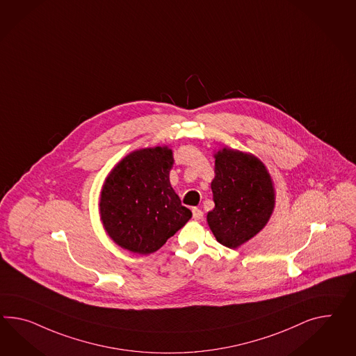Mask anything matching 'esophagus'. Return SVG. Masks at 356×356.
I'll use <instances>...</instances> for the list:
<instances>
[{"label": "esophagus", "mask_w": 356, "mask_h": 356, "mask_svg": "<svg viewBox=\"0 0 356 356\" xmlns=\"http://www.w3.org/2000/svg\"><path fill=\"white\" fill-rule=\"evenodd\" d=\"M192 216H193L195 220H201L202 217H204V213H202V210L199 209V208H193V209H192Z\"/></svg>", "instance_id": "obj_1"}]
</instances>
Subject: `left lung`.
<instances>
[{
  "mask_svg": "<svg viewBox=\"0 0 356 356\" xmlns=\"http://www.w3.org/2000/svg\"><path fill=\"white\" fill-rule=\"evenodd\" d=\"M214 159L216 177L210 187L216 207L207 220L219 244L237 249L271 218L274 182L266 165L252 154L225 147Z\"/></svg>",
  "mask_w": 356,
  "mask_h": 356,
  "instance_id": "8db88e82",
  "label": "left lung"
}]
</instances>
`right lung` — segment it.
<instances>
[{
    "mask_svg": "<svg viewBox=\"0 0 356 356\" xmlns=\"http://www.w3.org/2000/svg\"><path fill=\"white\" fill-rule=\"evenodd\" d=\"M173 149L147 147L113 166L102 186L99 214L115 244L131 253L159 250L191 219L170 184Z\"/></svg>",
    "mask_w": 356,
    "mask_h": 356,
    "instance_id": "1",
    "label": "right lung"
}]
</instances>
